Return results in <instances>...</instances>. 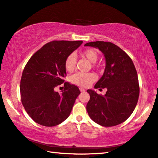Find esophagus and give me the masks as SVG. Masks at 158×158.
<instances>
[{
    "label": "esophagus",
    "instance_id": "1",
    "mask_svg": "<svg viewBox=\"0 0 158 158\" xmlns=\"http://www.w3.org/2000/svg\"><path fill=\"white\" fill-rule=\"evenodd\" d=\"M79 89H80V91H81V92H85V89H84V88H82V87H80V88H79Z\"/></svg>",
    "mask_w": 158,
    "mask_h": 158
}]
</instances>
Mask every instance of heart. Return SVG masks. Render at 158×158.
Wrapping results in <instances>:
<instances>
[{
    "mask_svg": "<svg viewBox=\"0 0 158 158\" xmlns=\"http://www.w3.org/2000/svg\"><path fill=\"white\" fill-rule=\"evenodd\" d=\"M83 57L87 59L92 64H95L98 59V53L95 50L86 49L81 52ZM76 64H77V58L73 53H71L67 56L66 60H65L64 66L65 69L69 72H72L76 68ZM71 80L73 84L77 85L83 87H87L91 85L96 80V76L92 73H77L73 74L71 78Z\"/></svg>",
    "mask_w": 158,
    "mask_h": 158,
    "instance_id": "b5f03b06",
    "label": "heart"
}]
</instances>
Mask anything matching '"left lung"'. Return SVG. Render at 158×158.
<instances>
[{
    "mask_svg": "<svg viewBox=\"0 0 158 158\" xmlns=\"http://www.w3.org/2000/svg\"><path fill=\"white\" fill-rule=\"evenodd\" d=\"M85 46L98 48L106 58L102 77L94 88H106L105 95L87 89L90 99L87 110L92 121L102 127H113L125 121L137 104L139 85L134 63L118 46L110 42L96 41Z\"/></svg>",
    "mask_w": 158,
    "mask_h": 158,
    "instance_id": "1",
    "label": "left lung"
}]
</instances>
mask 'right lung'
<instances>
[{
    "label": "right lung",
    "instance_id": "obj_1",
    "mask_svg": "<svg viewBox=\"0 0 158 158\" xmlns=\"http://www.w3.org/2000/svg\"><path fill=\"white\" fill-rule=\"evenodd\" d=\"M82 41L54 40L45 44L30 58L20 82L21 100L28 115L45 127L60 124L69 116L81 93L77 86L64 82L65 60ZM64 83L61 94L54 88Z\"/></svg>",
    "mask_w": 158,
    "mask_h": 158
}]
</instances>
